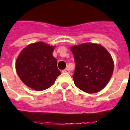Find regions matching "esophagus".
I'll return each instance as SVG.
<instances>
[{
  "label": "esophagus",
  "instance_id": "1",
  "mask_svg": "<svg viewBox=\"0 0 130 130\" xmlns=\"http://www.w3.org/2000/svg\"><path fill=\"white\" fill-rule=\"evenodd\" d=\"M63 73H69V72H70V70H69V69H68V68H66V69H65L64 70H63Z\"/></svg>",
  "mask_w": 130,
  "mask_h": 130
}]
</instances>
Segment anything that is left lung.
I'll return each mask as SVG.
<instances>
[{
	"instance_id": "1",
	"label": "left lung",
	"mask_w": 130,
	"mask_h": 130,
	"mask_svg": "<svg viewBox=\"0 0 130 130\" xmlns=\"http://www.w3.org/2000/svg\"><path fill=\"white\" fill-rule=\"evenodd\" d=\"M75 68V85L87 93H96L109 83L114 64L111 55L100 44L84 43L71 47Z\"/></svg>"
}]
</instances>
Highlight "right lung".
I'll return each instance as SVG.
<instances>
[{
  "label": "right lung",
  "mask_w": 130,
  "mask_h": 130,
  "mask_svg": "<svg viewBox=\"0 0 130 130\" xmlns=\"http://www.w3.org/2000/svg\"><path fill=\"white\" fill-rule=\"evenodd\" d=\"M55 47L44 42L26 46L18 56L16 71L27 86L38 91L48 88L61 74L57 61L53 56Z\"/></svg>",
  "instance_id": "obj_1"
}]
</instances>
